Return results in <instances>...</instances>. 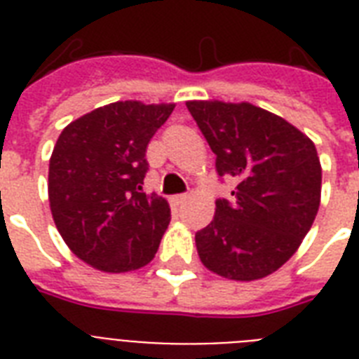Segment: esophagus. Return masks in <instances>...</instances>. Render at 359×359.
Instances as JSON below:
<instances>
[{
	"instance_id": "esophagus-1",
	"label": "esophagus",
	"mask_w": 359,
	"mask_h": 359,
	"mask_svg": "<svg viewBox=\"0 0 359 359\" xmlns=\"http://www.w3.org/2000/svg\"><path fill=\"white\" fill-rule=\"evenodd\" d=\"M171 201H173V205H184L188 201V196H175L171 197Z\"/></svg>"
}]
</instances>
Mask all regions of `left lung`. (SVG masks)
I'll return each instance as SVG.
<instances>
[{
	"instance_id": "obj_1",
	"label": "left lung",
	"mask_w": 359,
	"mask_h": 359,
	"mask_svg": "<svg viewBox=\"0 0 359 359\" xmlns=\"http://www.w3.org/2000/svg\"><path fill=\"white\" fill-rule=\"evenodd\" d=\"M186 106L216 154L218 175L236 182L233 203L218 199L214 219L196 233L199 259L222 278H266L294 255L318 212L323 169L315 143L250 102Z\"/></svg>"
}]
</instances>
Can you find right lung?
I'll return each mask as SVG.
<instances>
[{"label": "right lung", "instance_id": "obj_1", "mask_svg": "<svg viewBox=\"0 0 359 359\" xmlns=\"http://www.w3.org/2000/svg\"><path fill=\"white\" fill-rule=\"evenodd\" d=\"M175 104L114 102L72 121L50 158L48 199L65 244L81 261L109 273L154 259L171 210L143 194L147 145Z\"/></svg>", "mask_w": 359, "mask_h": 359}]
</instances>
